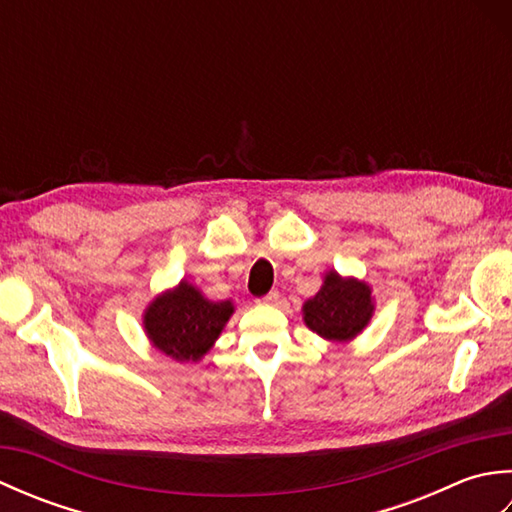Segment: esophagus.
<instances>
[{
    "instance_id": "obj_1",
    "label": "esophagus",
    "mask_w": 512,
    "mask_h": 512,
    "mask_svg": "<svg viewBox=\"0 0 512 512\" xmlns=\"http://www.w3.org/2000/svg\"><path fill=\"white\" fill-rule=\"evenodd\" d=\"M277 301H279V292L277 290H270L268 295H264L262 299H257L259 306H277Z\"/></svg>"
}]
</instances>
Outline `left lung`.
I'll use <instances>...</instances> for the list:
<instances>
[{"label":"left lung","mask_w":512,"mask_h":512,"mask_svg":"<svg viewBox=\"0 0 512 512\" xmlns=\"http://www.w3.org/2000/svg\"><path fill=\"white\" fill-rule=\"evenodd\" d=\"M374 314L372 288L354 277L343 279L330 270L321 290L303 303V321L321 339L347 343L361 334Z\"/></svg>","instance_id":"1"}]
</instances>
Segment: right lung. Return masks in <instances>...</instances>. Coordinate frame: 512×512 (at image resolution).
<instances>
[{"label":"right lung","mask_w":512,"mask_h":512,"mask_svg":"<svg viewBox=\"0 0 512 512\" xmlns=\"http://www.w3.org/2000/svg\"><path fill=\"white\" fill-rule=\"evenodd\" d=\"M233 310L231 301H211L189 281H180L149 303L143 325L156 350L180 363H198L222 334Z\"/></svg>","instance_id":"1"}]
</instances>
